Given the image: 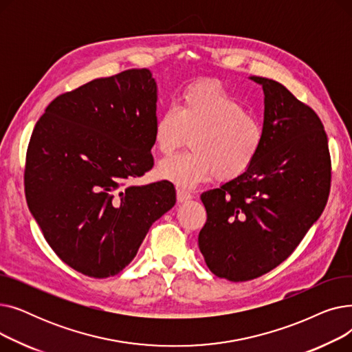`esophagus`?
I'll list each match as a JSON object with an SVG mask.
<instances>
[{"label":"esophagus","mask_w":352,"mask_h":352,"mask_svg":"<svg viewBox=\"0 0 352 352\" xmlns=\"http://www.w3.org/2000/svg\"><path fill=\"white\" fill-rule=\"evenodd\" d=\"M191 198H192V195L190 192L184 191V190H179V188L177 190V199H178V202H187Z\"/></svg>","instance_id":"1"}]
</instances>
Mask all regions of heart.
<instances>
[{
	"label": "heart",
	"mask_w": 352,
	"mask_h": 352,
	"mask_svg": "<svg viewBox=\"0 0 352 352\" xmlns=\"http://www.w3.org/2000/svg\"><path fill=\"white\" fill-rule=\"evenodd\" d=\"M190 137L191 151L162 160L160 178L179 188H194L215 175L232 179L244 174L260 154L265 131L244 102L215 81H199L181 92L177 107L165 108L153 126V141L171 154Z\"/></svg>",
	"instance_id": "obj_1"
}]
</instances>
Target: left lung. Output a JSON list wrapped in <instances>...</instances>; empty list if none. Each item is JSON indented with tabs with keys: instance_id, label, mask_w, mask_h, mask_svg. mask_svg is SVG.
Returning a JSON list of instances; mask_svg holds the SVG:
<instances>
[{
	"instance_id": "8db88e82",
	"label": "left lung",
	"mask_w": 352,
	"mask_h": 352,
	"mask_svg": "<svg viewBox=\"0 0 352 352\" xmlns=\"http://www.w3.org/2000/svg\"><path fill=\"white\" fill-rule=\"evenodd\" d=\"M263 85L265 138L250 168L201 194L198 247L219 278L243 283L274 270L317 223L329 195L328 138L318 116L280 82Z\"/></svg>"
}]
</instances>
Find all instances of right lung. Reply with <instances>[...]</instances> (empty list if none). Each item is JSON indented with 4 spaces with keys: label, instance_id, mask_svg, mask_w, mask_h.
<instances>
[{
    "label": "right lung",
    "instance_id": "obj_1",
    "mask_svg": "<svg viewBox=\"0 0 352 352\" xmlns=\"http://www.w3.org/2000/svg\"><path fill=\"white\" fill-rule=\"evenodd\" d=\"M157 100L151 71L126 69L61 94L35 124L28 208L54 252L84 275L121 272L175 206L171 182L126 186L154 165Z\"/></svg>",
    "mask_w": 352,
    "mask_h": 352
}]
</instances>
